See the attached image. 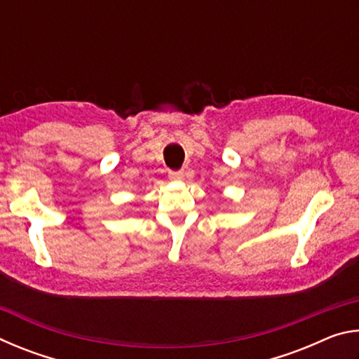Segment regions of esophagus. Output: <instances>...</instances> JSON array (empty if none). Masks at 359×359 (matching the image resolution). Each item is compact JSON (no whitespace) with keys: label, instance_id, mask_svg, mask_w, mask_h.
Wrapping results in <instances>:
<instances>
[{"label":"esophagus","instance_id":"1","mask_svg":"<svg viewBox=\"0 0 359 359\" xmlns=\"http://www.w3.org/2000/svg\"><path fill=\"white\" fill-rule=\"evenodd\" d=\"M185 177L184 171H171L169 172V179H171L172 182H182Z\"/></svg>","mask_w":359,"mask_h":359}]
</instances>
